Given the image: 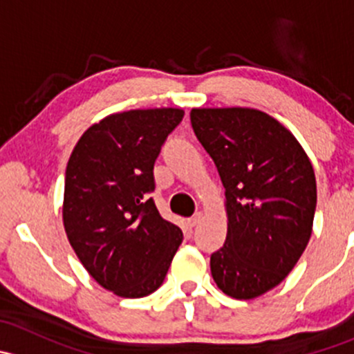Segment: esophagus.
<instances>
[{
  "instance_id": "obj_1",
  "label": "esophagus",
  "mask_w": 354,
  "mask_h": 354,
  "mask_svg": "<svg viewBox=\"0 0 354 354\" xmlns=\"http://www.w3.org/2000/svg\"><path fill=\"white\" fill-rule=\"evenodd\" d=\"M202 219H203V212H197L195 216H192L190 219H188V224H190V226H197V224L202 223Z\"/></svg>"
}]
</instances>
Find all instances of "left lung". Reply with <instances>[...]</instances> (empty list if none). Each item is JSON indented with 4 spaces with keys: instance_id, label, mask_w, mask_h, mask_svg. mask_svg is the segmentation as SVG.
Listing matches in <instances>:
<instances>
[{
    "instance_id": "obj_1",
    "label": "left lung",
    "mask_w": 354,
    "mask_h": 354,
    "mask_svg": "<svg viewBox=\"0 0 354 354\" xmlns=\"http://www.w3.org/2000/svg\"><path fill=\"white\" fill-rule=\"evenodd\" d=\"M192 127L226 195L227 234L210 257L217 288L253 299L284 281L312 236L313 166L295 135L252 108H194Z\"/></svg>"
}]
</instances>
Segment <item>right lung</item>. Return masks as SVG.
<instances>
[{
    "instance_id": "add662e5",
    "label": "right lung",
    "mask_w": 354,
    "mask_h": 354,
    "mask_svg": "<svg viewBox=\"0 0 354 354\" xmlns=\"http://www.w3.org/2000/svg\"><path fill=\"white\" fill-rule=\"evenodd\" d=\"M183 114L180 108L109 114L84 131L68 159V241L94 281L121 298L154 292L183 241L149 198L157 156Z\"/></svg>"
}]
</instances>
